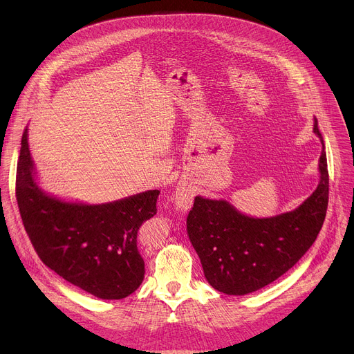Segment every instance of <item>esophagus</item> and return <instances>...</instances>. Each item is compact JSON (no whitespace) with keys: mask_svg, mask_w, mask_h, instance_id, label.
Wrapping results in <instances>:
<instances>
[{"mask_svg":"<svg viewBox=\"0 0 354 354\" xmlns=\"http://www.w3.org/2000/svg\"><path fill=\"white\" fill-rule=\"evenodd\" d=\"M193 197H194L193 189L189 185L180 182L176 186V189L174 192V196H172V201H174L176 210L187 212L190 209L192 203H193Z\"/></svg>","mask_w":354,"mask_h":354,"instance_id":"esophagus-1","label":"esophagus"}]
</instances>
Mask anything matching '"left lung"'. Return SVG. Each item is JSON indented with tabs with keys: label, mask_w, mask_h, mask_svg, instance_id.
<instances>
[{
	"label": "left lung",
	"mask_w": 354,
	"mask_h": 354,
	"mask_svg": "<svg viewBox=\"0 0 354 354\" xmlns=\"http://www.w3.org/2000/svg\"><path fill=\"white\" fill-rule=\"evenodd\" d=\"M314 133L322 144L319 182L297 209L252 217L224 198L194 197L186 230L213 288L228 295L258 291L291 269L315 242L329 198L326 153L315 118Z\"/></svg>",
	"instance_id": "1"
}]
</instances>
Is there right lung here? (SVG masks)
<instances>
[{
    "label": "right lung",
    "mask_w": 354,
    "mask_h": 354,
    "mask_svg": "<svg viewBox=\"0 0 354 354\" xmlns=\"http://www.w3.org/2000/svg\"><path fill=\"white\" fill-rule=\"evenodd\" d=\"M160 190L100 205L46 192L28 144L21 141L17 200L25 230L41 262L68 283L102 299H122L144 280L137 248L141 224L157 214Z\"/></svg>",
    "instance_id": "right-lung-1"
}]
</instances>
